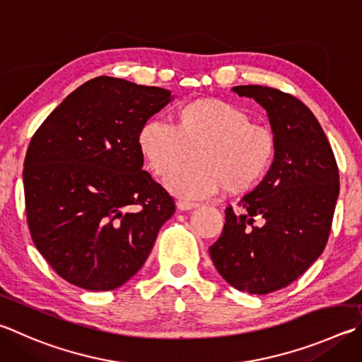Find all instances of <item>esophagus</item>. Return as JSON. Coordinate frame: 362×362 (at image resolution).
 Here are the masks:
<instances>
[{"label":"esophagus","mask_w":362,"mask_h":362,"mask_svg":"<svg viewBox=\"0 0 362 362\" xmlns=\"http://www.w3.org/2000/svg\"><path fill=\"white\" fill-rule=\"evenodd\" d=\"M198 207V204L194 202H188V201H177V209L182 210V212H185V210H192Z\"/></svg>","instance_id":"34e87169"}]
</instances>
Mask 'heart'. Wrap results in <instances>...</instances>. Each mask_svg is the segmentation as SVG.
<instances>
[{
  "mask_svg": "<svg viewBox=\"0 0 362 362\" xmlns=\"http://www.w3.org/2000/svg\"><path fill=\"white\" fill-rule=\"evenodd\" d=\"M137 150L155 175L168 174L192 152L194 163L168 177L174 194L202 199L223 192L244 194L271 170L277 139L266 124L218 98H196L174 110L170 124L146 122L137 131Z\"/></svg>",
  "mask_w": 362,
  "mask_h": 362,
  "instance_id": "heart-1",
  "label": "heart"
}]
</instances>
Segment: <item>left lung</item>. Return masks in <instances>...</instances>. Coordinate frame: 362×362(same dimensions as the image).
<instances>
[{"label": "left lung", "mask_w": 362, "mask_h": 362, "mask_svg": "<svg viewBox=\"0 0 362 362\" xmlns=\"http://www.w3.org/2000/svg\"><path fill=\"white\" fill-rule=\"evenodd\" d=\"M233 90L266 109L277 153L264 180L239 202L240 214L226 209L209 253L235 290L267 294L293 284L323 253L339 198V168L323 128L298 98L261 85Z\"/></svg>", "instance_id": "8db88e82"}]
</instances>
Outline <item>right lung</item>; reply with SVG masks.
Segmentation results:
<instances>
[{
	"instance_id": "add662e5",
	"label": "right lung",
	"mask_w": 362,
	"mask_h": 362,
	"mask_svg": "<svg viewBox=\"0 0 362 362\" xmlns=\"http://www.w3.org/2000/svg\"><path fill=\"white\" fill-rule=\"evenodd\" d=\"M170 100L160 87L95 77L31 137L26 221L39 253L69 284L90 291L122 286L174 215V198L142 170L137 150V131Z\"/></svg>"
}]
</instances>
